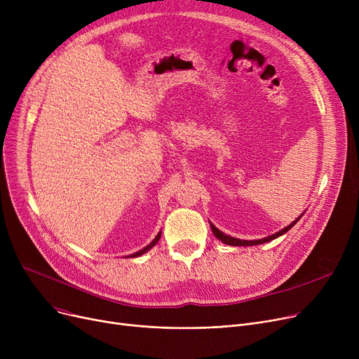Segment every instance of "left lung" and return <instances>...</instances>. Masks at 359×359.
I'll list each match as a JSON object with an SVG mask.
<instances>
[{
	"label": "left lung",
	"instance_id": "obj_1",
	"mask_svg": "<svg viewBox=\"0 0 359 359\" xmlns=\"http://www.w3.org/2000/svg\"><path fill=\"white\" fill-rule=\"evenodd\" d=\"M306 212V211H304ZM304 212L301 214L295 221H292L288 227H285V229H282V230H279V231H276L275 234H272V236H268V237H263V238H259V240H241V238H236V237H231V236H229V234H225V233H222V231H219L215 225L212 224V222H210L211 224V230H212V233H214V236L218 238V240H221L224 244H229V246H257V244H263V243H268V241H272V240H275V238H278L279 236H284L288 230H291L294 225L299 221V218L304 215Z\"/></svg>",
	"mask_w": 359,
	"mask_h": 359
}]
</instances>
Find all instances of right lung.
<instances>
[{
  "mask_svg": "<svg viewBox=\"0 0 359 359\" xmlns=\"http://www.w3.org/2000/svg\"><path fill=\"white\" fill-rule=\"evenodd\" d=\"M160 237H161V231L154 237V240L153 241H151L149 244H148V246H145L144 249H141V250H138L137 253H132V255H129V256H126V257H138V256H141V255H144V253H147L148 250H151V249H153L154 246H156V244L158 243V240H160Z\"/></svg>",
  "mask_w": 359,
  "mask_h": 359,
  "instance_id": "right-lung-1",
  "label": "right lung"
}]
</instances>
